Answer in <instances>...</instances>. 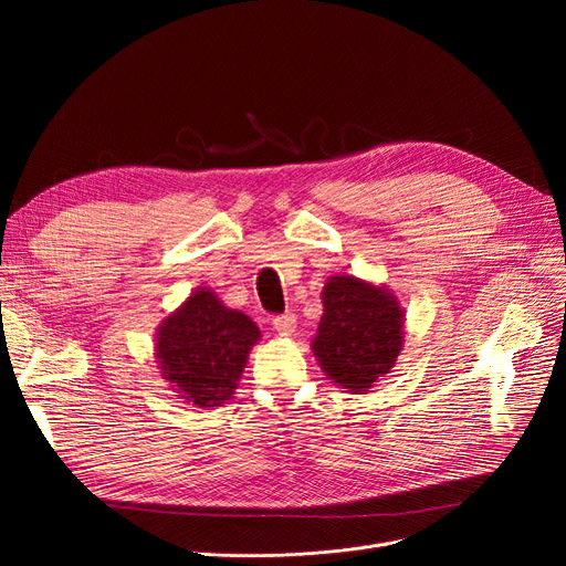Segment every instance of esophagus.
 <instances>
[{"mask_svg": "<svg viewBox=\"0 0 566 566\" xmlns=\"http://www.w3.org/2000/svg\"><path fill=\"white\" fill-rule=\"evenodd\" d=\"M273 328H275L280 335H284V337L291 335V333L295 331V316H293L291 312L273 316Z\"/></svg>", "mask_w": 566, "mask_h": 566, "instance_id": "1", "label": "esophagus"}]
</instances>
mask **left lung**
I'll return each mask as SVG.
<instances>
[{"label": "left lung", "instance_id": "1", "mask_svg": "<svg viewBox=\"0 0 566 566\" xmlns=\"http://www.w3.org/2000/svg\"><path fill=\"white\" fill-rule=\"evenodd\" d=\"M403 312L388 289L342 275L323 286V316L312 350L346 392L365 395L388 374L403 344Z\"/></svg>", "mask_w": 566, "mask_h": 566}]
</instances>
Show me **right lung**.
I'll return each mask as SVG.
<instances>
[{
    "mask_svg": "<svg viewBox=\"0 0 566 566\" xmlns=\"http://www.w3.org/2000/svg\"><path fill=\"white\" fill-rule=\"evenodd\" d=\"M259 337L250 316L227 310L213 291L199 289L160 325L156 355L174 390L208 408L231 399Z\"/></svg>",
    "mask_w": 566,
    "mask_h": 566,
    "instance_id": "obj_1",
    "label": "right lung"
}]
</instances>
